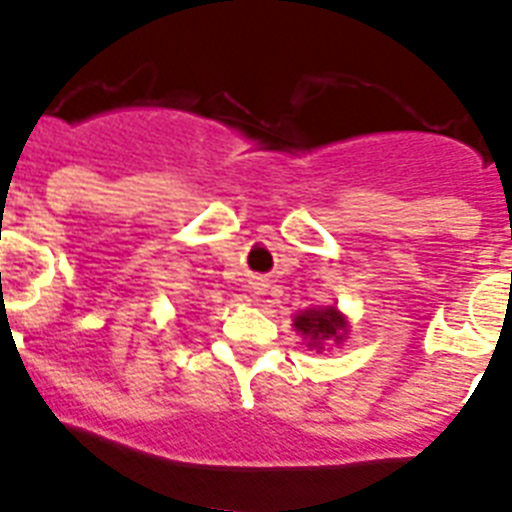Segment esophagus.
I'll return each mask as SVG.
<instances>
[{
  "mask_svg": "<svg viewBox=\"0 0 512 512\" xmlns=\"http://www.w3.org/2000/svg\"><path fill=\"white\" fill-rule=\"evenodd\" d=\"M266 287H269V284H266L264 279H256L251 284V292H253V297H261V294H266Z\"/></svg>",
  "mask_w": 512,
  "mask_h": 512,
  "instance_id": "1",
  "label": "esophagus"
}]
</instances>
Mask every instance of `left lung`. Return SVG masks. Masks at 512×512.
Instances as JSON below:
<instances>
[{"label":"left lung","mask_w":512,"mask_h":512,"mask_svg":"<svg viewBox=\"0 0 512 512\" xmlns=\"http://www.w3.org/2000/svg\"><path fill=\"white\" fill-rule=\"evenodd\" d=\"M294 330L307 340V348L325 350V342L340 345L348 335V317L337 307L304 309L294 317Z\"/></svg>","instance_id":"8db88e82"}]
</instances>
